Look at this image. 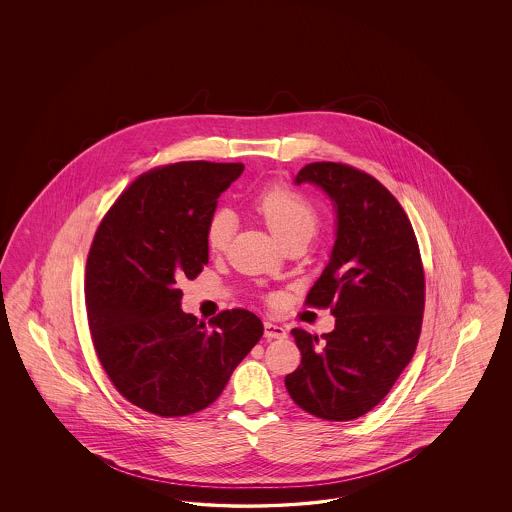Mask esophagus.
Wrapping results in <instances>:
<instances>
[{
    "instance_id": "obj_1",
    "label": "esophagus",
    "mask_w": 512,
    "mask_h": 512,
    "mask_svg": "<svg viewBox=\"0 0 512 512\" xmlns=\"http://www.w3.org/2000/svg\"><path fill=\"white\" fill-rule=\"evenodd\" d=\"M264 336H266L268 340H283V338H287V330H285L283 326L266 321V323H264Z\"/></svg>"
}]
</instances>
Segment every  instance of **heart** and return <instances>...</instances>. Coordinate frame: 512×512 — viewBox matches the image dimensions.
I'll return each mask as SVG.
<instances>
[{
    "instance_id": "obj_1",
    "label": "heart",
    "mask_w": 512,
    "mask_h": 512,
    "mask_svg": "<svg viewBox=\"0 0 512 512\" xmlns=\"http://www.w3.org/2000/svg\"><path fill=\"white\" fill-rule=\"evenodd\" d=\"M253 208L263 217L268 229L285 246L295 238H308L319 227V212L302 193L285 186H270L261 191ZM236 219L229 210H216L206 221L204 238L210 251H225L233 240Z\"/></svg>"
}]
</instances>
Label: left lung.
<instances>
[{"label":"left lung","mask_w":512,"mask_h":512,"mask_svg":"<svg viewBox=\"0 0 512 512\" xmlns=\"http://www.w3.org/2000/svg\"><path fill=\"white\" fill-rule=\"evenodd\" d=\"M325 189L338 214L336 242L306 304L330 308L336 328L291 330L302 353L285 377L293 402L325 420H353L381 402L411 362L424 311V268L411 221L370 174L310 163L295 178Z\"/></svg>","instance_id":"1"}]
</instances>
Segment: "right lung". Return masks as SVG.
<instances>
[{"mask_svg": "<svg viewBox=\"0 0 512 512\" xmlns=\"http://www.w3.org/2000/svg\"><path fill=\"white\" fill-rule=\"evenodd\" d=\"M242 163L182 161L140 174L101 219L86 261L93 347L127 402L187 417L223 392L261 340V319L236 308L199 321L180 308L178 281L208 264L204 229Z\"/></svg>", "mask_w": 512, "mask_h": 512, "instance_id": "obj_1", "label": "right lung"}]
</instances>
